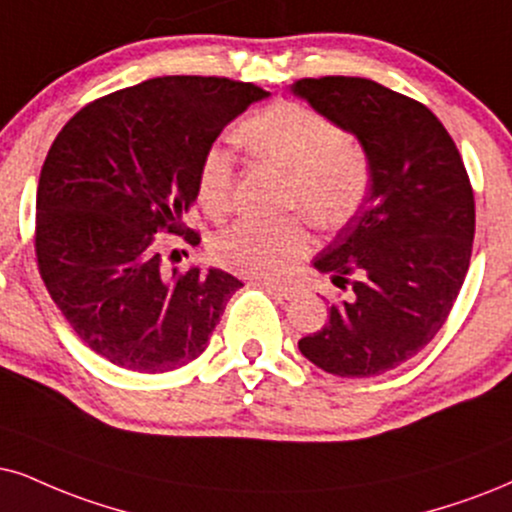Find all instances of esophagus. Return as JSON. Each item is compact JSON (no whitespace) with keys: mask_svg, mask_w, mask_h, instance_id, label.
Returning <instances> with one entry per match:
<instances>
[{"mask_svg":"<svg viewBox=\"0 0 512 512\" xmlns=\"http://www.w3.org/2000/svg\"><path fill=\"white\" fill-rule=\"evenodd\" d=\"M262 288H267V293L281 297V300H290V297L297 295V288L286 286V283H276V281H262Z\"/></svg>","mask_w":512,"mask_h":512,"instance_id":"34e87169","label":"esophagus"}]
</instances>
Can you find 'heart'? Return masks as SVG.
Returning <instances> with one entry per match:
<instances>
[{
	"instance_id": "heart-1",
	"label": "heart",
	"mask_w": 512,
	"mask_h": 512,
	"mask_svg": "<svg viewBox=\"0 0 512 512\" xmlns=\"http://www.w3.org/2000/svg\"><path fill=\"white\" fill-rule=\"evenodd\" d=\"M241 144L260 160L286 170V208L304 212L319 229H340L364 208L373 181L371 155L357 139L314 108L278 101L250 115L238 129ZM234 158L222 146L205 151L198 165L196 198L210 217L231 208ZM309 231L300 217H241L212 238L219 267L243 276H278L309 252Z\"/></svg>"
}]
</instances>
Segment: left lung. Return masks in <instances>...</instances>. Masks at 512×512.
<instances>
[{"label": "left lung", "instance_id": "8db88e82", "mask_svg": "<svg viewBox=\"0 0 512 512\" xmlns=\"http://www.w3.org/2000/svg\"><path fill=\"white\" fill-rule=\"evenodd\" d=\"M314 111L357 134L371 155L364 208L314 267L349 300L297 342L312 364L340 378L392 371L444 326L470 267L475 196L463 158L428 106L366 77H302Z\"/></svg>", "mask_w": 512, "mask_h": 512}]
</instances>
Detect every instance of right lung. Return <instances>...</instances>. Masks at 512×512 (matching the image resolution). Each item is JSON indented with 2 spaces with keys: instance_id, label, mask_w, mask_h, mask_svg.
Instances as JSON below:
<instances>
[{
  "instance_id": "1",
  "label": "right lung",
  "mask_w": 512,
  "mask_h": 512,
  "mask_svg": "<svg viewBox=\"0 0 512 512\" xmlns=\"http://www.w3.org/2000/svg\"><path fill=\"white\" fill-rule=\"evenodd\" d=\"M264 96L229 77H153L87 103L51 144L37 186V267L77 338L111 364H189L243 286L222 269L165 271L158 234L200 243L184 224L200 160Z\"/></svg>"
}]
</instances>
